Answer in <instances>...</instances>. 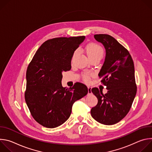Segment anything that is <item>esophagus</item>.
<instances>
[{
	"mask_svg": "<svg viewBox=\"0 0 152 152\" xmlns=\"http://www.w3.org/2000/svg\"><path fill=\"white\" fill-rule=\"evenodd\" d=\"M92 92H91V87H90V86H88V94H91Z\"/></svg>",
	"mask_w": 152,
	"mask_h": 152,
	"instance_id": "esophagus-1",
	"label": "esophagus"
}]
</instances>
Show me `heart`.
Masks as SVG:
<instances>
[{
  "label": "heart",
  "instance_id": "obj_1",
  "mask_svg": "<svg viewBox=\"0 0 152 152\" xmlns=\"http://www.w3.org/2000/svg\"><path fill=\"white\" fill-rule=\"evenodd\" d=\"M86 53L91 60L94 59H101L104 55L103 48L97 43L91 42L86 46L85 48ZM77 50H75L72 55V61L74 59L77 54ZM91 75L88 73H85L82 75V78L85 82H88Z\"/></svg>",
  "mask_w": 152,
  "mask_h": 152
}]
</instances>
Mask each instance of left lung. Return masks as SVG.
Masks as SVG:
<instances>
[{
  "label": "left lung",
  "instance_id": "left-lung-1",
  "mask_svg": "<svg viewBox=\"0 0 152 152\" xmlns=\"http://www.w3.org/2000/svg\"><path fill=\"white\" fill-rule=\"evenodd\" d=\"M94 37L106 49L105 60L99 76L108 91L103 94L97 87L91 89L98 103L91 108V114L99 123L112 125L125 117L136 96L134 64L129 51L114 37L107 34Z\"/></svg>",
  "mask_w": 152,
  "mask_h": 152
}]
</instances>
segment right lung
Returning <instances> with one entry per match:
<instances>
[{
	"label": "right lung",
	"mask_w": 152,
	"mask_h": 152,
	"mask_svg": "<svg viewBox=\"0 0 152 152\" xmlns=\"http://www.w3.org/2000/svg\"><path fill=\"white\" fill-rule=\"evenodd\" d=\"M85 36L58 37L46 41L37 50L26 71L25 98L34 120L48 128L56 127L70 117L73 104L88 93L76 82L63 88L62 72L71 70L73 52Z\"/></svg>",
	"instance_id": "right-lung-1"
}]
</instances>
